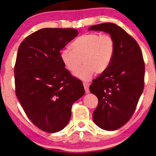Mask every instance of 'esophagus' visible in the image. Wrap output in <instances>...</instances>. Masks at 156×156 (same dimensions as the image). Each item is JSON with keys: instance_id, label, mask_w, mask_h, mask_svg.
<instances>
[{"instance_id": "34e87169", "label": "esophagus", "mask_w": 156, "mask_h": 156, "mask_svg": "<svg viewBox=\"0 0 156 156\" xmlns=\"http://www.w3.org/2000/svg\"><path fill=\"white\" fill-rule=\"evenodd\" d=\"M83 85H84V90H85V93H89V92H90V90H89L90 84L87 83V82H83Z\"/></svg>"}]
</instances>
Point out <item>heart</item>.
Returning a JSON list of instances; mask_svg holds the SVG:
<instances>
[{"label": "heart", "instance_id": "heart-1", "mask_svg": "<svg viewBox=\"0 0 156 156\" xmlns=\"http://www.w3.org/2000/svg\"><path fill=\"white\" fill-rule=\"evenodd\" d=\"M71 48L61 52V61L71 72L77 77L89 80L94 73L101 74L110 66L115 52V42L112 36L90 32L82 34L74 40Z\"/></svg>", "mask_w": 156, "mask_h": 156}]
</instances>
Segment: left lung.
Instances as JSON below:
<instances>
[{"instance_id": "obj_1", "label": "left lung", "mask_w": 156, "mask_h": 156, "mask_svg": "<svg viewBox=\"0 0 156 156\" xmlns=\"http://www.w3.org/2000/svg\"><path fill=\"white\" fill-rule=\"evenodd\" d=\"M89 30L107 32L115 42L110 66L90 86V91L98 99L93 113L94 122L103 129L113 131L129 120L143 92V53L137 41L113 23L93 25Z\"/></svg>"}]
</instances>
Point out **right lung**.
Wrapping results in <instances>:
<instances>
[{
  "mask_svg": "<svg viewBox=\"0 0 156 156\" xmlns=\"http://www.w3.org/2000/svg\"><path fill=\"white\" fill-rule=\"evenodd\" d=\"M78 34L74 29L43 28L27 36L18 49L15 92L31 122L48 133L61 131L72 105L84 94L82 81L61 61V50Z\"/></svg>",
  "mask_w": 156,
  "mask_h": 156,
  "instance_id": "add662e5",
  "label": "right lung"
}]
</instances>
